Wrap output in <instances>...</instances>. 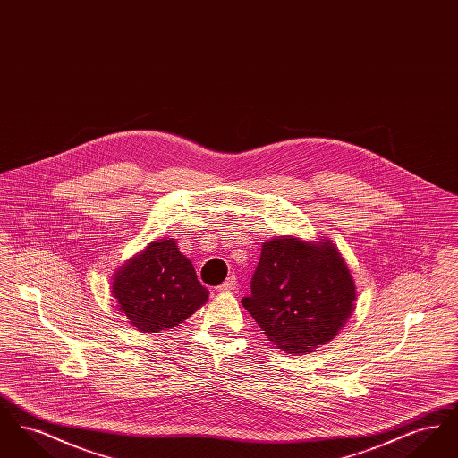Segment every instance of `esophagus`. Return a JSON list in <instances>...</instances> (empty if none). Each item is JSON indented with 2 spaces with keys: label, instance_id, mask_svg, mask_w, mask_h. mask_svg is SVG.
<instances>
[{
  "label": "esophagus",
  "instance_id": "obj_1",
  "mask_svg": "<svg viewBox=\"0 0 458 458\" xmlns=\"http://www.w3.org/2000/svg\"><path fill=\"white\" fill-rule=\"evenodd\" d=\"M219 292H233V290H237V278L235 276H230V278H226L223 284L218 286Z\"/></svg>",
  "mask_w": 458,
  "mask_h": 458
}]
</instances>
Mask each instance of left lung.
Listing matches in <instances>:
<instances>
[{
	"label": "left lung",
	"instance_id": "left-lung-1",
	"mask_svg": "<svg viewBox=\"0 0 458 458\" xmlns=\"http://www.w3.org/2000/svg\"><path fill=\"white\" fill-rule=\"evenodd\" d=\"M353 302L349 266L331 240L295 237L262 243L250 295L242 299L267 340L286 353H305L333 340Z\"/></svg>",
	"mask_w": 458,
	"mask_h": 458
}]
</instances>
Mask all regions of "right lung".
Wrapping results in <instances>:
<instances>
[{
	"label": "right lung",
	"mask_w": 458,
	"mask_h": 458,
	"mask_svg": "<svg viewBox=\"0 0 458 458\" xmlns=\"http://www.w3.org/2000/svg\"><path fill=\"white\" fill-rule=\"evenodd\" d=\"M113 297L131 327L157 333L178 327L208 301V288L174 239L154 240L113 278Z\"/></svg>",
	"instance_id": "1"
}]
</instances>
